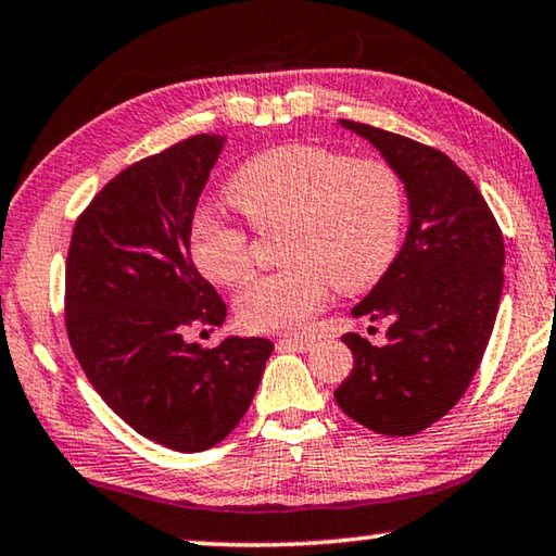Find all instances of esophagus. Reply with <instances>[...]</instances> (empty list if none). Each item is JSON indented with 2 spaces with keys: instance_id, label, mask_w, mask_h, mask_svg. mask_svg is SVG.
Masks as SVG:
<instances>
[{
  "instance_id": "1",
  "label": "esophagus",
  "mask_w": 556,
  "mask_h": 556,
  "mask_svg": "<svg viewBox=\"0 0 556 556\" xmlns=\"http://www.w3.org/2000/svg\"><path fill=\"white\" fill-rule=\"evenodd\" d=\"M314 346L312 339H279L277 350H287V352H309Z\"/></svg>"
}]
</instances>
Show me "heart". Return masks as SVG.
<instances>
[{"label": "heart", "mask_w": 556, "mask_h": 556, "mask_svg": "<svg viewBox=\"0 0 556 556\" xmlns=\"http://www.w3.org/2000/svg\"><path fill=\"white\" fill-rule=\"evenodd\" d=\"M225 197L256 229L279 235L285 269L252 279L235 302L250 331H302L339 292L377 285L400 252L404 187L382 160H350L337 149L285 144L262 152L231 174ZM194 267L217 285L235 287L250 275V237L214 212L189 227Z\"/></svg>", "instance_id": "b5f03b06"}]
</instances>
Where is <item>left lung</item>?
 <instances>
[{
    "mask_svg": "<svg viewBox=\"0 0 556 556\" xmlns=\"http://www.w3.org/2000/svg\"><path fill=\"white\" fill-rule=\"evenodd\" d=\"M339 124L400 174L409 229L392 267L352 306V317L389 321L387 342L342 337L354 367L334 400L371 432L409 437L442 419L477 375L502 300L504 239L475 181L439 149Z\"/></svg>",
    "mask_w": 556,
    "mask_h": 556,
    "instance_id": "left-lung-1",
    "label": "left lung"
}]
</instances>
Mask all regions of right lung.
Listing matches in <instances>:
<instances>
[{
	"label": "right lung",
	"instance_id": "right-lung-1",
	"mask_svg": "<svg viewBox=\"0 0 556 556\" xmlns=\"http://www.w3.org/2000/svg\"><path fill=\"white\" fill-rule=\"evenodd\" d=\"M227 137L197 135L131 164L77 219L66 256V334L110 409L156 444L204 452L250 409L275 344L187 342L227 304L189 254L199 194Z\"/></svg>",
	"mask_w": 556,
	"mask_h": 556
}]
</instances>
